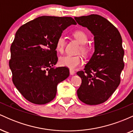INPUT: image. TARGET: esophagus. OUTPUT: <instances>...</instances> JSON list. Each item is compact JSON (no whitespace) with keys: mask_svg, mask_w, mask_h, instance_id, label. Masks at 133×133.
Wrapping results in <instances>:
<instances>
[{"mask_svg":"<svg viewBox=\"0 0 133 133\" xmlns=\"http://www.w3.org/2000/svg\"><path fill=\"white\" fill-rule=\"evenodd\" d=\"M69 72H70V74H71V75H74V74H75V71H74V70H72V69H70L69 70Z\"/></svg>","mask_w":133,"mask_h":133,"instance_id":"obj_1","label":"esophagus"}]
</instances>
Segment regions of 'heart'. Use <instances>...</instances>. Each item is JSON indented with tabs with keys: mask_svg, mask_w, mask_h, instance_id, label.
Wrapping results in <instances>:
<instances>
[{
	"mask_svg": "<svg viewBox=\"0 0 133 133\" xmlns=\"http://www.w3.org/2000/svg\"><path fill=\"white\" fill-rule=\"evenodd\" d=\"M74 37L79 41V43L82 44L81 52L83 54H88L89 49L84 44L88 42V36L82 30H76L73 33ZM65 45V39L64 36H61L57 39L56 42V49L59 52H62L64 50ZM82 59L81 56H71V55H66V56H62L59 59V64L61 65L64 67H66L71 69H75L82 64Z\"/></svg>",
	"mask_w": 133,
	"mask_h": 133,
	"instance_id": "obj_1",
	"label": "heart"
}]
</instances>
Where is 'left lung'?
Returning <instances> with one entry per match:
<instances>
[{"label": "left lung", "mask_w": 133, "mask_h": 133, "mask_svg": "<svg viewBox=\"0 0 133 133\" xmlns=\"http://www.w3.org/2000/svg\"><path fill=\"white\" fill-rule=\"evenodd\" d=\"M74 19L94 36L92 57L85 65L84 71L77 72L82 79L77 96L86 104H99L108 99L120 83L121 73L124 66L121 36L109 21L99 15Z\"/></svg>", "instance_id": "left-lung-1"}]
</instances>
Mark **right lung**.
Masks as SVG:
<instances>
[{
    "label": "right lung",
    "instance_id": "right-lung-1",
    "mask_svg": "<svg viewBox=\"0 0 133 133\" xmlns=\"http://www.w3.org/2000/svg\"><path fill=\"white\" fill-rule=\"evenodd\" d=\"M76 22L69 17L41 16L21 26L10 47L9 67L21 94L36 104L54 99L58 84L69 76L65 67H55L56 42L62 32Z\"/></svg>",
    "mask_w": 133,
    "mask_h": 133
}]
</instances>
